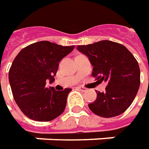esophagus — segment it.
Returning a JSON list of instances; mask_svg holds the SVG:
<instances>
[{
    "label": "esophagus",
    "mask_w": 149,
    "mask_h": 149,
    "mask_svg": "<svg viewBox=\"0 0 149 149\" xmlns=\"http://www.w3.org/2000/svg\"><path fill=\"white\" fill-rule=\"evenodd\" d=\"M79 89H80L81 91H83V92H85V91H87V88H85V87H79Z\"/></svg>",
    "instance_id": "esophagus-1"
}]
</instances>
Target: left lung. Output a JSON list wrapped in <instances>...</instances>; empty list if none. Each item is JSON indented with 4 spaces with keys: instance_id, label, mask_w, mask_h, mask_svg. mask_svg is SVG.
<instances>
[{
    "instance_id": "8db88e82",
    "label": "left lung",
    "mask_w": 149,
    "mask_h": 149,
    "mask_svg": "<svg viewBox=\"0 0 149 149\" xmlns=\"http://www.w3.org/2000/svg\"><path fill=\"white\" fill-rule=\"evenodd\" d=\"M77 49L94 66L92 76L108 83L104 93L96 91L97 99L89 104L90 110L103 118L115 117L126 111L140 85V70L133 54L123 45L110 40L78 45Z\"/></svg>"
}]
</instances>
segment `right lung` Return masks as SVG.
Returning <instances> with one entry per match:
<instances>
[{
  "label": "right lung",
  "mask_w": 149,
  "mask_h": 149,
  "mask_svg": "<svg viewBox=\"0 0 149 149\" xmlns=\"http://www.w3.org/2000/svg\"><path fill=\"white\" fill-rule=\"evenodd\" d=\"M74 48L43 40L23 48L14 59L9 81L15 103L29 118L50 121L64 112L72 89L56 91L45 84L54 81L59 62Z\"/></svg>",
  "instance_id": "right-lung-1"
}]
</instances>
